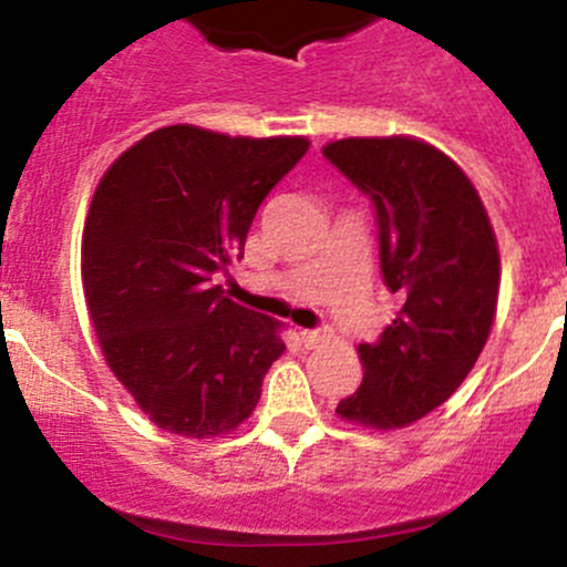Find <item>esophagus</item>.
Segmentation results:
<instances>
[{
	"label": "esophagus",
	"instance_id": "esophagus-1",
	"mask_svg": "<svg viewBox=\"0 0 567 567\" xmlns=\"http://www.w3.org/2000/svg\"><path fill=\"white\" fill-rule=\"evenodd\" d=\"M326 337V331H316V329H305L301 331V342H305L307 348H316L320 340Z\"/></svg>",
	"mask_w": 567,
	"mask_h": 567
}]
</instances>
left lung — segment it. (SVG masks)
<instances>
[{"mask_svg": "<svg viewBox=\"0 0 567 567\" xmlns=\"http://www.w3.org/2000/svg\"><path fill=\"white\" fill-rule=\"evenodd\" d=\"M323 156L370 194L381 274L403 299L375 346H359L362 386L337 416L398 431L431 414L488 342L499 299V247L488 210L458 164L416 136H348Z\"/></svg>", "mask_w": 567, "mask_h": 567, "instance_id": "obj_1", "label": "left lung"}]
</instances>
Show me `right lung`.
I'll return each mask as SVG.
<instances>
[{
    "instance_id": "add662e5",
    "label": "right lung",
    "mask_w": 567,
    "mask_h": 567,
    "mask_svg": "<svg viewBox=\"0 0 567 567\" xmlns=\"http://www.w3.org/2000/svg\"><path fill=\"white\" fill-rule=\"evenodd\" d=\"M307 147V136L164 125L95 186L84 305L109 370L162 431L203 442L255 411L282 323L227 299L214 274L241 260L257 208Z\"/></svg>"
}]
</instances>
